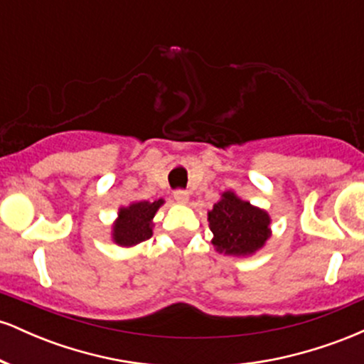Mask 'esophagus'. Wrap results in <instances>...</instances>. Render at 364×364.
Instances as JSON below:
<instances>
[{
	"label": "esophagus",
	"mask_w": 364,
	"mask_h": 364,
	"mask_svg": "<svg viewBox=\"0 0 364 364\" xmlns=\"http://www.w3.org/2000/svg\"><path fill=\"white\" fill-rule=\"evenodd\" d=\"M173 196H174V200H176V202L186 203L188 198H190V193H188L186 190H174Z\"/></svg>",
	"instance_id": "34e87169"
}]
</instances>
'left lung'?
I'll return each instance as SVG.
<instances>
[{"label":"left lung","mask_w":364,"mask_h":364,"mask_svg":"<svg viewBox=\"0 0 364 364\" xmlns=\"http://www.w3.org/2000/svg\"><path fill=\"white\" fill-rule=\"evenodd\" d=\"M212 243L217 252L228 255H250L262 248L269 237V215L260 208L240 200L228 191L208 212Z\"/></svg>","instance_id":"left-lung-1"}]
</instances>
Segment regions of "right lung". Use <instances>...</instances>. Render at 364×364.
Here are the masks:
<instances>
[{"label": "right lung", "mask_w": 364, "mask_h": 364, "mask_svg": "<svg viewBox=\"0 0 364 364\" xmlns=\"http://www.w3.org/2000/svg\"><path fill=\"white\" fill-rule=\"evenodd\" d=\"M162 200L157 202H139L128 208H121L119 219L114 225V241L121 246H133L147 241L152 236V217Z\"/></svg>", "instance_id": "add662e5"}]
</instances>
